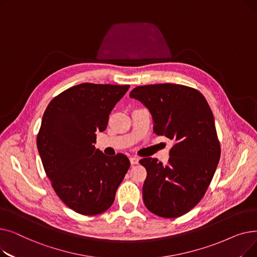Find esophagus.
Returning a JSON list of instances; mask_svg holds the SVG:
<instances>
[{
	"label": "esophagus",
	"instance_id": "esophagus-1",
	"mask_svg": "<svg viewBox=\"0 0 257 257\" xmlns=\"http://www.w3.org/2000/svg\"><path fill=\"white\" fill-rule=\"evenodd\" d=\"M139 161H140V158H139V157H136V156L130 157V163H131V165H138Z\"/></svg>",
	"mask_w": 257,
	"mask_h": 257
}]
</instances>
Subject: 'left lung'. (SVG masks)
Returning a JSON list of instances; mask_svg holds the SVG:
<instances>
[{"instance_id": "obj_1", "label": "left lung", "mask_w": 257, "mask_h": 257, "mask_svg": "<svg viewBox=\"0 0 257 257\" xmlns=\"http://www.w3.org/2000/svg\"><path fill=\"white\" fill-rule=\"evenodd\" d=\"M129 96L150 110L153 132L174 141L167 165L145 157L146 207L161 218L181 217L205 195L219 164L221 147L210 107L198 89L181 84H150Z\"/></svg>"}]
</instances>
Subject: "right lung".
<instances>
[{
	"label": "right lung",
	"instance_id": "1",
	"mask_svg": "<svg viewBox=\"0 0 257 257\" xmlns=\"http://www.w3.org/2000/svg\"><path fill=\"white\" fill-rule=\"evenodd\" d=\"M129 85L82 83L53 98L46 108L36 144L52 187L63 203L84 215L109 208L130 167L126 155L96 149L115 104Z\"/></svg>",
	"mask_w": 257,
	"mask_h": 257
}]
</instances>
